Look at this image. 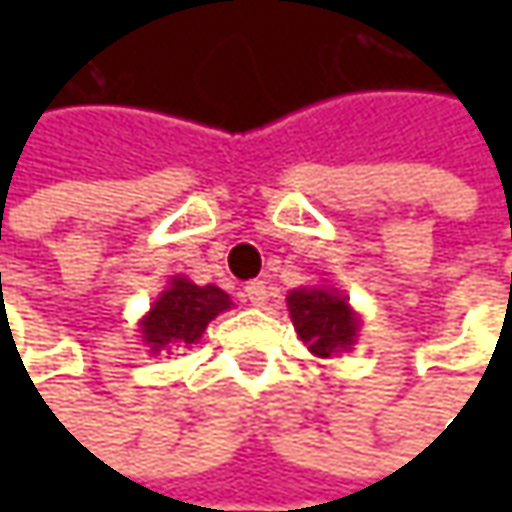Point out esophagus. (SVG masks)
Listing matches in <instances>:
<instances>
[{
	"instance_id": "1",
	"label": "esophagus",
	"mask_w": 512,
	"mask_h": 512,
	"mask_svg": "<svg viewBox=\"0 0 512 512\" xmlns=\"http://www.w3.org/2000/svg\"><path fill=\"white\" fill-rule=\"evenodd\" d=\"M267 282H259V279H253V282H247L245 285V296L250 305H265L267 302Z\"/></svg>"
}]
</instances>
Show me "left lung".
I'll list each match as a JSON object with an SVG mask.
<instances>
[{"label":"left lung","instance_id":"8db88e82","mask_svg":"<svg viewBox=\"0 0 512 512\" xmlns=\"http://www.w3.org/2000/svg\"><path fill=\"white\" fill-rule=\"evenodd\" d=\"M287 307L293 325L299 330V339L316 356H333L339 353V347H347L356 339L359 319L336 290L327 287L293 290L287 296Z\"/></svg>","mask_w":512,"mask_h":512}]
</instances>
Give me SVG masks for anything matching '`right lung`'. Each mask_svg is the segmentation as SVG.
Returning <instances> with one entry per match:
<instances>
[{
    "label": "right lung",
    "mask_w": 512,
    "mask_h": 512,
    "mask_svg": "<svg viewBox=\"0 0 512 512\" xmlns=\"http://www.w3.org/2000/svg\"><path fill=\"white\" fill-rule=\"evenodd\" d=\"M230 307V296L216 285H193L187 279H173V285L150 307L142 322V339L150 344V353L168 347H187L202 339L210 319Z\"/></svg>",
    "instance_id": "add662e5"
}]
</instances>
